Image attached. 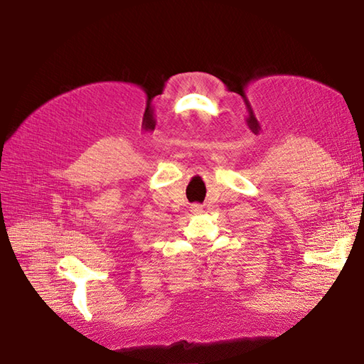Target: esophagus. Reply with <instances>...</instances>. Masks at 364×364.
<instances>
[{"instance_id": "esophagus-1", "label": "esophagus", "mask_w": 364, "mask_h": 364, "mask_svg": "<svg viewBox=\"0 0 364 364\" xmlns=\"http://www.w3.org/2000/svg\"><path fill=\"white\" fill-rule=\"evenodd\" d=\"M202 211H203V206L202 205H199V203L191 205V213L193 214H200Z\"/></svg>"}]
</instances>
